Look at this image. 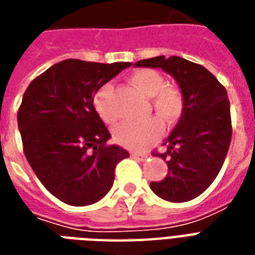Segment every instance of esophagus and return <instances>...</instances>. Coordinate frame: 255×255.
I'll list each match as a JSON object with an SVG mask.
<instances>
[{
    "mask_svg": "<svg viewBox=\"0 0 255 255\" xmlns=\"http://www.w3.org/2000/svg\"><path fill=\"white\" fill-rule=\"evenodd\" d=\"M130 155L133 157V158L138 159V161H145L147 158V154H141V153H135V151H131Z\"/></svg>",
    "mask_w": 255,
    "mask_h": 255,
    "instance_id": "34e87169",
    "label": "esophagus"
}]
</instances>
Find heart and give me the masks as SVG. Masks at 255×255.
Returning <instances> with one entry per match:
<instances>
[{
    "mask_svg": "<svg viewBox=\"0 0 255 255\" xmlns=\"http://www.w3.org/2000/svg\"><path fill=\"white\" fill-rule=\"evenodd\" d=\"M131 82L146 97H151L153 108L166 121H175L183 112V97L178 89L166 86L162 74L151 69H141L133 73ZM112 85L106 84L94 94V108L105 122H114L117 114L112 105ZM163 125L157 117L145 121H128L118 125L114 137L120 145L130 150H143L157 141L162 134Z\"/></svg>",
    "mask_w": 255,
    "mask_h": 255,
    "instance_id": "b5f03b06",
    "label": "heart"
}]
</instances>
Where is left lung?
Here are the masks:
<instances>
[{
	"instance_id": "obj_1",
	"label": "left lung",
	"mask_w": 255,
	"mask_h": 255,
	"mask_svg": "<svg viewBox=\"0 0 255 255\" xmlns=\"http://www.w3.org/2000/svg\"><path fill=\"white\" fill-rule=\"evenodd\" d=\"M138 68H159L173 76L183 97L178 124L163 142L166 177L150 189L170 202H186L202 194L220 173L232 141L230 102L226 89L202 65L181 57L141 60Z\"/></svg>"
}]
</instances>
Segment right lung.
I'll list each match as a JSON object with an SVG mask.
<instances>
[{
  "instance_id": "right-lung-1",
  "label": "right lung",
  "mask_w": 255,
  "mask_h": 255,
  "mask_svg": "<svg viewBox=\"0 0 255 255\" xmlns=\"http://www.w3.org/2000/svg\"><path fill=\"white\" fill-rule=\"evenodd\" d=\"M130 62L65 60L31 81L17 114L23 153L56 198L88 206L113 186L114 169L129 157L93 105L94 94Z\"/></svg>"
}]
</instances>
